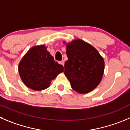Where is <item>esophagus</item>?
I'll list each match as a JSON object with an SVG mask.
<instances>
[{
	"instance_id": "34e87169",
	"label": "esophagus",
	"mask_w": 130,
	"mask_h": 130,
	"mask_svg": "<svg viewBox=\"0 0 130 130\" xmlns=\"http://www.w3.org/2000/svg\"><path fill=\"white\" fill-rule=\"evenodd\" d=\"M59 64H61V65H62V66H64V60H61V61L59 62Z\"/></svg>"
}]
</instances>
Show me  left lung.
I'll return each mask as SVG.
<instances>
[{"label":"left lung","mask_w":130,"mask_h":130,"mask_svg":"<svg viewBox=\"0 0 130 130\" xmlns=\"http://www.w3.org/2000/svg\"><path fill=\"white\" fill-rule=\"evenodd\" d=\"M66 55L64 74L73 89L80 94L94 89L101 82L105 68L98 52L89 43L76 39L66 45Z\"/></svg>","instance_id":"obj_1"}]
</instances>
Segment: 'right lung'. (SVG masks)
<instances>
[{
  "label": "right lung",
  "mask_w": 130,
  "mask_h": 130,
  "mask_svg": "<svg viewBox=\"0 0 130 130\" xmlns=\"http://www.w3.org/2000/svg\"><path fill=\"white\" fill-rule=\"evenodd\" d=\"M20 76L27 87L34 91L48 88L50 82L64 68L54 60L44 45L34 46L22 58L18 66Z\"/></svg>",
  "instance_id": "right-lung-1"
}]
</instances>
